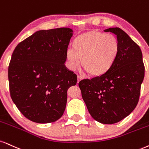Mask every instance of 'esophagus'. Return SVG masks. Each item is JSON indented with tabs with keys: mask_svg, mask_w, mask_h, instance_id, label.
<instances>
[{
	"mask_svg": "<svg viewBox=\"0 0 149 149\" xmlns=\"http://www.w3.org/2000/svg\"><path fill=\"white\" fill-rule=\"evenodd\" d=\"M82 76H78V82H79V81H80L81 80H82Z\"/></svg>",
	"mask_w": 149,
	"mask_h": 149,
	"instance_id": "1",
	"label": "esophagus"
}]
</instances>
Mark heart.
Listing matches in <instances>:
<instances>
[{"instance_id":"1","label":"heart","mask_w":149,"mask_h":149,"mask_svg":"<svg viewBox=\"0 0 149 149\" xmlns=\"http://www.w3.org/2000/svg\"><path fill=\"white\" fill-rule=\"evenodd\" d=\"M120 43L112 34L90 31L75 38L73 49L66 53L68 68L76 70L80 67L93 76H101L111 69L118 58Z\"/></svg>"}]
</instances>
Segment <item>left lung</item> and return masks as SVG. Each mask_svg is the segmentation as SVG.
Segmentation results:
<instances>
[{"mask_svg": "<svg viewBox=\"0 0 149 149\" xmlns=\"http://www.w3.org/2000/svg\"><path fill=\"white\" fill-rule=\"evenodd\" d=\"M105 32L116 35L120 43L118 58L107 73L79 82L82 97L92 118L102 124L121 121L136 107L144 78L140 47L119 27Z\"/></svg>", "mask_w": 149, "mask_h": 149, "instance_id": "obj_1", "label": "left lung"}]
</instances>
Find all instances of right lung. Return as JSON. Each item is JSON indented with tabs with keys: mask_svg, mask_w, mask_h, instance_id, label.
I'll use <instances>...</instances> for the list:
<instances>
[{
	"mask_svg": "<svg viewBox=\"0 0 149 149\" xmlns=\"http://www.w3.org/2000/svg\"><path fill=\"white\" fill-rule=\"evenodd\" d=\"M73 32L67 27L40 30L13 52L8 69L11 97L31 121L54 122L64 113L67 90L77 83L76 74L65 65Z\"/></svg>",
	"mask_w": 149,
	"mask_h": 149,
	"instance_id": "obj_1",
	"label": "right lung"
}]
</instances>
